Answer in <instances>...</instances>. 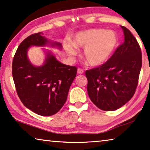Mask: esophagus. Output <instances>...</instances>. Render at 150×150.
Here are the masks:
<instances>
[{"instance_id":"1","label":"esophagus","mask_w":150,"mask_h":150,"mask_svg":"<svg viewBox=\"0 0 150 150\" xmlns=\"http://www.w3.org/2000/svg\"><path fill=\"white\" fill-rule=\"evenodd\" d=\"M83 72H84V71H83V70H82V69L78 68V70H77L78 74H83Z\"/></svg>"}]
</instances>
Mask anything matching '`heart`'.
<instances>
[{"instance_id": "1", "label": "heart", "mask_w": 150, "mask_h": 150, "mask_svg": "<svg viewBox=\"0 0 150 150\" xmlns=\"http://www.w3.org/2000/svg\"><path fill=\"white\" fill-rule=\"evenodd\" d=\"M118 43V36L113 30L90 29L78 32L72 42L65 43L64 49L69 55L76 56L77 48H84V59L91 66H99L112 57Z\"/></svg>"}]
</instances>
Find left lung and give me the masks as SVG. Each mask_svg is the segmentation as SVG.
I'll list each match as a JSON object with an SVG mask.
<instances>
[{
    "instance_id": "1",
    "label": "left lung",
    "mask_w": 150,
    "mask_h": 150,
    "mask_svg": "<svg viewBox=\"0 0 150 150\" xmlns=\"http://www.w3.org/2000/svg\"><path fill=\"white\" fill-rule=\"evenodd\" d=\"M121 28L125 35L123 44L107 62L85 72L88 96L104 111L118 110L133 97L142 66L139 45L127 28Z\"/></svg>"
}]
</instances>
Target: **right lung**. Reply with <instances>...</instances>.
Returning <instances> with one entry per match:
<instances>
[{
  "instance_id": "right-lung-1",
  "label": "right lung",
  "mask_w": 150,
  "mask_h": 150,
  "mask_svg": "<svg viewBox=\"0 0 150 150\" xmlns=\"http://www.w3.org/2000/svg\"><path fill=\"white\" fill-rule=\"evenodd\" d=\"M32 34L23 40L13 60L12 74L17 95L23 105L40 116H52L66 103L68 91L76 76L77 68L59 62L49 51L40 66H35L28 57L30 47H51L62 49L60 42Z\"/></svg>"
}]
</instances>
